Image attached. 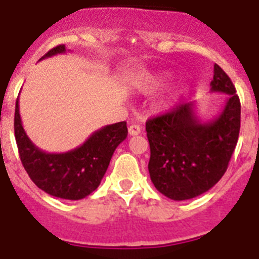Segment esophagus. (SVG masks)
<instances>
[{
	"instance_id": "esophagus-1",
	"label": "esophagus",
	"mask_w": 259,
	"mask_h": 259,
	"mask_svg": "<svg viewBox=\"0 0 259 259\" xmlns=\"http://www.w3.org/2000/svg\"><path fill=\"white\" fill-rule=\"evenodd\" d=\"M141 132V127L137 124H131L128 127V134L131 135V136H136Z\"/></svg>"
}]
</instances>
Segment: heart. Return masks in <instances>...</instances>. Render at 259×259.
Returning a JSON list of instances; mask_svg holds the SVG:
<instances>
[{
  "label": "heart",
  "mask_w": 259,
  "mask_h": 259,
  "mask_svg": "<svg viewBox=\"0 0 259 259\" xmlns=\"http://www.w3.org/2000/svg\"><path fill=\"white\" fill-rule=\"evenodd\" d=\"M168 81V75L167 74H149L145 75L141 80V85L145 92L155 93L161 91ZM178 101V93L170 92L167 96H164L163 100L161 101L162 109H171Z\"/></svg>",
  "instance_id": "1"
}]
</instances>
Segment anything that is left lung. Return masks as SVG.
I'll return each mask as SVG.
<instances>
[{"mask_svg":"<svg viewBox=\"0 0 259 259\" xmlns=\"http://www.w3.org/2000/svg\"><path fill=\"white\" fill-rule=\"evenodd\" d=\"M210 87L211 92L227 95L215 118L202 120L196 104L187 102L146 122L150 179L171 200H191L212 188L236 148L241 105L232 81L218 65Z\"/></svg>","mask_w":259,"mask_h":259,"instance_id":"left-lung-1","label":"left lung"}]
</instances>
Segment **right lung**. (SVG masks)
Instances as JSON below:
<instances>
[{
    "mask_svg": "<svg viewBox=\"0 0 259 259\" xmlns=\"http://www.w3.org/2000/svg\"><path fill=\"white\" fill-rule=\"evenodd\" d=\"M66 53L58 45L41 59ZM14 131L24 170L38 188L63 200H81L98 188L116 146L125 140L127 123L101 127L83 144L66 153H48L38 149L27 136L19 114V98L15 104Z\"/></svg>",
    "mask_w": 259,
    "mask_h": 259,
    "instance_id": "right-lung-1",
    "label": "right lung"
}]
</instances>
